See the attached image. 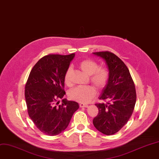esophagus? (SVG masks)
<instances>
[{
  "label": "esophagus",
  "mask_w": 159,
  "mask_h": 159,
  "mask_svg": "<svg viewBox=\"0 0 159 159\" xmlns=\"http://www.w3.org/2000/svg\"><path fill=\"white\" fill-rule=\"evenodd\" d=\"M79 106H80V107H87L89 105H88V104H86L84 103H80L79 104Z\"/></svg>",
  "instance_id": "1"
}]
</instances>
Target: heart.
Returning <instances> with one entry per match:
<instances>
[{
    "label": "heart",
    "mask_w": 159,
    "mask_h": 159,
    "mask_svg": "<svg viewBox=\"0 0 159 159\" xmlns=\"http://www.w3.org/2000/svg\"><path fill=\"white\" fill-rule=\"evenodd\" d=\"M78 66L82 71L90 75L91 83L98 90H103L107 86L109 80V72L106 67H98V63L92 59H84L79 62ZM72 73V68L69 67L64 74V82L68 86L73 84ZM96 95L95 87L90 85L76 87L69 92L70 99L83 103L90 102Z\"/></svg>",
    "instance_id": "b5f03b06"
}]
</instances>
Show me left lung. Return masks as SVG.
Here are the masks:
<instances>
[{"label": "left lung", "mask_w": 159, "mask_h": 159, "mask_svg": "<svg viewBox=\"0 0 159 159\" xmlns=\"http://www.w3.org/2000/svg\"><path fill=\"white\" fill-rule=\"evenodd\" d=\"M106 62L109 80L98 103V114L93 124L98 131L105 135L118 132L131 117L136 102V92L130 71L125 63L109 51L93 52Z\"/></svg>", "instance_id": "1"}]
</instances>
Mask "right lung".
I'll return each mask as SVG.
<instances>
[{
  "label": "right lung",
  "instance_id": "add662e5",
  "mask_svg": "<svg viewBox=\"0 0 159 159\" xmlns=\"http://www.w3.org/2000/svg\"><path fill=\"white\" fill-rule=\"evenodd\" d=\"M75 54H48L34 65L25 86L27 112L35 126L48 136H56L68 126L75 111L77 102L62 99L64 74L69 68Z\"/></svg>",
  "mask_w": 159,
  "mask_h": 159
}]
</instances>
